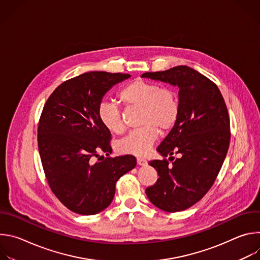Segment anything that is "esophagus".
<instances>
[{
	"mask_svg": "<svg viewBox=\"0 0 260 260\" xmlns=\"http://www.w3.org/2000/svg\"><path fill=\"white\" fill-rule=\"evenodd\" d=\"M137 164H138L139 166H145V165L147 164V160H146V159H144V158L138 157V158H137Z\"/></svg>",
	"mask_w": 260,
	"mask_h": 260,
	"instance_id": "1",
	"label": "esophagus"
}]
</instances>
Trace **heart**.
I'll return each instance as SVG.
<instances>
[{"label": "heart", "instance_id": "b5f03b06", "mask_svg": "<svg viewBox=\"0 0 260 260\" xmlns=\"http://www.w3.org/2000/svg\"><path fill=\"white\" fill-rule=\"evenodd\" d=\"M126 107L141 108L140 125L117 144V150L123 154L144 156L157 139L158 132L166 134L176 124L180 114L177 92L158 83L136 79L126 84L118 93ZM101 123L111 133L120 134L124 123L120 108L111 102H103L98 110Z\"/></svg>", "mask_w": 260, "mask_h": 260}]
</instances>
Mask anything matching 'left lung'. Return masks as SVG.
Masks as SVG:
<instances>
[{
    "mask_svg": "<svg viewBox=\"0 0 260 260\" xmlns=\"http://www.w3.org/2000/svg\"><path fill=\"white\" fill-rule=\"evenodd\" d=\"M142 77L178 86L180 103L175 126L156 148L164 159L149 161L159 178L146 194L166 212L186 210L209 191L225 159L231 121L224 99L213 81L187 66L147 72ZM174 154L181 157L175 159Z\"/></svg>",
    "mask_w": 260,
    "mask_h": 260,
    "instance_id": "left-lung-1",
    "label": "left lung"
}]
</instances>
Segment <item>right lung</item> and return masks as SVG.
I'll list each match as a JSON object with an SVG mask.
<instances>
[{
  "instance_id": "obj_1",
  "label": "right lung",
  "mask_w": 260,
  "mask_h": 260,
  "mask_svg": "<svg viewBox=\"0 0 260 260\" xmlns=\"http://www.w3.org/2000/svg\"><path fill=\"white\" fill-rule=\"evenodd\" d=\"M129 74L88 72L71 78L50 94L38 124V148L48 185L72 212L93 215L115 194L117 180L137 160L133 155L111 157V133L98 110L105 93ZM101 153L107 157L102 160Z\"/></svg>"
}]
</instances>
